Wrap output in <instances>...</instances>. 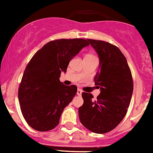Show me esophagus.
<instances>
[{
  "instance_id": "obj_1",
  "label": "esophagus",
  "mask_w": 153,
  "mask_h": 153,
  "mask_svg": "<svg viewBox=\"0 0 153 153\" xmlns=\"http://www.w3.org/2000/svg\"><path fill=\"white\" fill-rule=\"evenodd\" d=\"M82 93V91L81 90V89H78L77 92H76V95H77V96H81Z\"/></svg>"
}]
</instances>
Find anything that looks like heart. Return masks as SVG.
Wrapping results in <instances>:
<instances>
[{
	"label": "heart",
	"instance_id": "b5f03b06",
	"mask_svg": "<svg viewBox=\"0 0 153 153\" xmlns=\"http://www.w3.org/2000/svg\"><path fill=\"white\" fill-rule=\"evenodd\" d=\"M88 56H92V55H86V57H88Z\"/></svg>",
	"mask_w": 153,
	"mask_h": 153
}]
</instances>
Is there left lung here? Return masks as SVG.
Wrapping results in <instances>:
<instances>
[{"label": "left lung", "instance_id": "left-lung-1", "mask_svg": "<svg viewBox=\"0 0 153 153\" xmlns=\"http://www.w3.org/2000/svg\"><path fill=\"white\" fill-rule=\"evenodd\" d=\"M87 41L99 55V70L94 81L101 92L96 100L91 93L82 92L79 117L90 131L105 134L115 128L127 114L134 90L132 75L117 46L100 40Z\"/></svg>", "mask_w": 153, "mask_h": 153}]
</instances>
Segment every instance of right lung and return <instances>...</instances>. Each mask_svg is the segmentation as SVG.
Returning <instances> with one entry per match:
<instances>
[{
    "instance_id": "1",
    "label": "right lung",
    "mask_w": 153,
    "mask_h": 153,
    "mask_svg": "<svg viewBox=\"0 0 153 153\" xmlns=\"http://www.w3.org/2000/svg\"><path fill=\"white\" fill-rule=\"evenodd\" d=\"M82 39H58L48 42L30 60L18 91L21 111L27 124L38 131H48L59 124L64 108L77 92L65 86L61 73L81 49L89 45Z\"/></svg>"
}]
</instances>
